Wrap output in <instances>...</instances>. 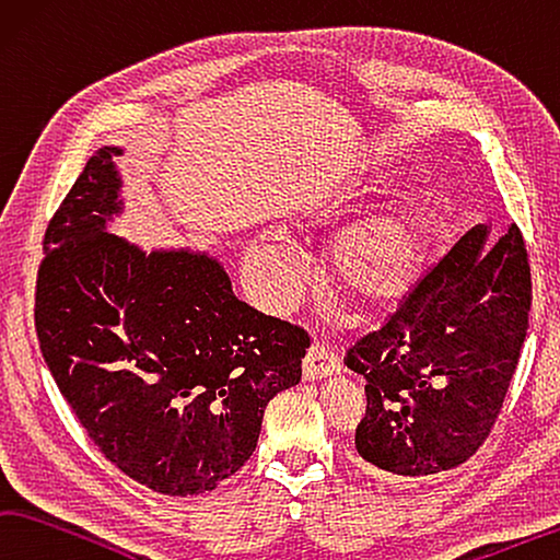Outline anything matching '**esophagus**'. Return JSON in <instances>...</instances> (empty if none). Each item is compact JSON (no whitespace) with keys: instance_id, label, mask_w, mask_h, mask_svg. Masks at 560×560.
<instances>
[{"instance_id":"1","label":"esophagus","mask_w":560,"mask_h":560,"mask_svg":"<svg viewBox=\"0 0 560 560\" xmlns=\"http://www.w3.org/2000/svg\"><path fill=\"white\" fill-rule=\"evenodd\" d=\"M341 366H339V357L325 345H312L305 361H302V374H305L307 381H315V378H325L337 374Z\"/></svg>"}]
</instances>
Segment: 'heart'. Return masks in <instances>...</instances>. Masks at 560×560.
Segmentation results:
<instances>
[{
    "instance_id": "obj_1",
    "label": "heart",
    "mask_w": 560,
    "mask_h": 560,
    "mask_svg": "<svg viewBox=\"0 0 560 560\" xmlns=\"http://www.w3.org/2000/svg\"><path fill=\"white\" fill-rule=\"evenodd\" d=\"M425 250L428 231L420 213L390 206L341 235L335 272L351 295L369 302L396 300L418 280ZM245 280L265 310H288L305 285L302 255L285 235H260L245 250Z\"/></svg>"
}]
</instances>
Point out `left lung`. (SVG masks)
Returning a JSON list of instances; mask_svg holds the SVG:
<instances>
[{
	"mask_svg": "<svg viewBox=\"0 0 560 560\" xmlns=\"http://www.w3.org/2000/svg\"><path fill=\"white\" fill-rule=\"evenodd\" d=\"M532 268L512 225L487 245L475 225L420 275L376 331L347 349L366 378L359 463L390 479L465 465L492 433L522 357Z\"/></svg>",
	"mask_w": 560,
	"mask_h": 560,
	"instance_id": "8db88e82",
	"label": "left lung"
}]
</instances>
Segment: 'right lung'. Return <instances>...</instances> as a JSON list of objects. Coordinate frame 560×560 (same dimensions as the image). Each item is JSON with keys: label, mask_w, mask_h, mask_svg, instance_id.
Instances as JSON below:
<instances>
[{"label": "right lung", "mask_w": 560, "mask_h": 560, "mask_svg": "<svg viewBox=\"0 0 560 560\" xmlns=\"http://www.w3.org/2000/svg\"><path fill=\"white\" fill-rule=\"evenodd\" d=\"M117 147L91 156L48 221L36 275L42 354L88 438L135 482L203 494L245 465L268 400L300 384L310 335L245 305L209 255L105 233Z\"/></svg>", "instance_id": "right-lung-1"}]
</instances>
